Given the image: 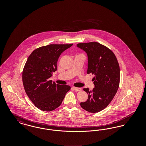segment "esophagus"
I'll use <instances>...</instances> for the list:
<instances>
[{
  "label": "esophagus",
  "instance_id": "1",
  "mask_svg": "<svg viewBox=\"0 0 146 146\" xmlns=\"http://www.w3.org/2000/svg\"><path fill=\"white\" fill-rule=\"evenodd\" d=\"M75 91H81L82 89L80 88H76V87H73L72 88Z\"/></svg>",
  "mask_w": 146,
  "mask_h": 146
}]
</instances>
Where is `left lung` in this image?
<instances>
[{
  "mask_svg": "<svg viewBox=\"0 0 146 146\" xmlns=\"http://www.w3.org/2000/svg\"><path fill=\"white\" fill-rule=\"evenodd\" d=\"M76 46L85 51L88 57L87 73L94 74L95 88L83 90L88 94L86 101L81 102L82 108L90 113L101 111L111 103L120 83V67L113 52L97 42L79 43Z\"/></svg>",
  "mask_w": 146,
  "mask_h": 146,
  "instance_id": "1",
  "label": "left lung"
}]
</instances>
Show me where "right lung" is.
<instances>
[{
  "instance_id": "add662e5",
  "label": "right lung",
  "mask_w": 146,
  "mask_h": 146,
  "mask_svg": "<svg viewBox=\"0 0 146 146\" xmlns=\"http://www.w3.org/2000/svg\"><path fill=\"white\" fill-rule=\"evenodd\" d=\"M72 45L50 44L35 49L29 56L22 72V82L26 94L38 109L55 110L70 90L69 85L56 84L49 79L57 70L60 55Z\"/></svg>"
}]
</instances>
